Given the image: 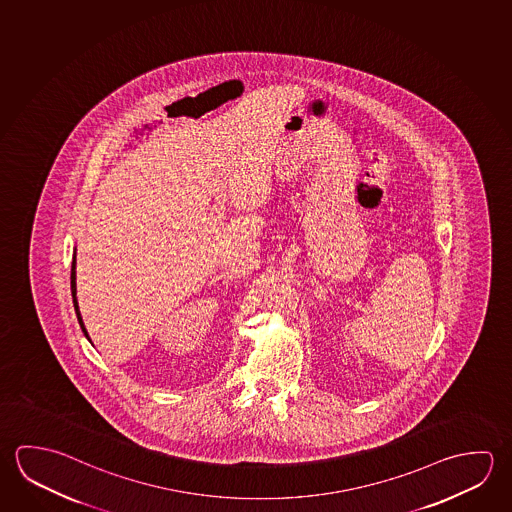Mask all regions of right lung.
Returning <instances> with one entry per match:
<instances>
[{
    "label": "right lung",
    "mask_w": 512,
    "mask_h": 512,
    "mask_svg": "<svg viewBox=\"0 0 512 512\" xmlns=\"http://www.w3.org/2000/svg\"><path fill=\"white\" fill-rule=\"evenodd\" d=\"M77 287H75V255H73L72 262V296H73V307H75V314H77V320H79V325H81L82 332L86 334V338H90L88 336V331H86V327H84V322H82L81 311H79V304H77Z\"/></svg>",
    "instance_id": "add662e5"
}]
</instances>
